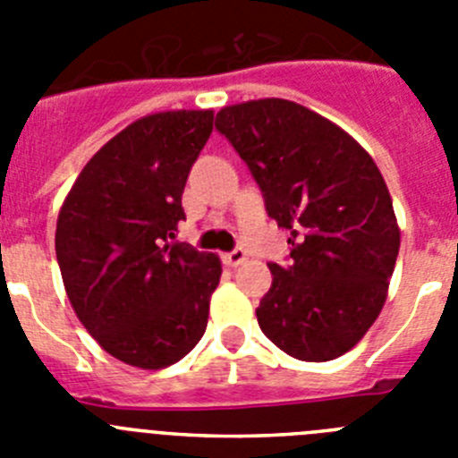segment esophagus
<instances>
[{
  "instance_id": "obj_1",
  "label": "esophagus",
  "mask_w": 458,
  "mask_h": 458,
  "mask_svg": "<svg viewBox=\"0 0 458 458\" xmlns=\"http://www.w3.org/2000/svg\"><path fill=\"white\" fill-rule=\"evenodd\" d=\"M245 257H248V254H245V250H242V248H233L232 252H226V254H225L226 264H229V266L242 264V261H245Z\"/></svg>"
}]
</instances>
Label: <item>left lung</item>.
<instances>
[{
    "instance_id": "1",
    "label": "left lung",
    "mask_w": 458,
    "mask_h": 458,
    "mask_svg": "<svg viewBox=\"0 0 458 458\" xmlns=\"http://www.w3.org/2000/svg\"><path fill=\"white\" fill-rule=\"evenodd\" d=\"M264 194L291 229L284 266L257 307L261 333L291 358L326 362L351 351L376 321L399 254L390 192L369 153L317 112L282 98L217 112Z\"/></svg>"
}]
</instances>
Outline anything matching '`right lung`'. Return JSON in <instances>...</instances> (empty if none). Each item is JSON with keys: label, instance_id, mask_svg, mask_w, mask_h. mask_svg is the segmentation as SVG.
Returning <instances> with one entry per match:
<instances>
[{"label": "right lung", "instance_id": "1", "mask_svg": "<svg viewBox=\"0 0 458 458\" xmlns=\"http://www.w3.org/2000/svg\"><path fill=\"white\" fill-rule=\"evenodd\" d=\"M210 132V109L135 121L89 160L59 210L55 248L68 301L125 365L163 369L206 333L220 259L172 238Z\"/></svg>", "mask_w": 458, "mask_h": 458}]
</instances>
